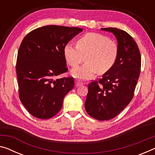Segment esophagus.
Here are the masks:
<instances>
[{"mask_svg": "<svg viewBox=\"0 0 155 155\" xmlns=\"http://www.w3.org/2000/svg\"><path fill=\"white\" fill-rule=\"evenodd\" d=\"M82 84V83L80 82L79 80H75V86H76V87H78V86H80Z\"/></svg>", "mask_w": 155, "mask_h": 155, "instance_id": "34e87169", "label": "esophagus"}]
</instances>
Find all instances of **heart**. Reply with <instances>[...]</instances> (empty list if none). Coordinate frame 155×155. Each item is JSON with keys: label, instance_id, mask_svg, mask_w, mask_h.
<instances>
[{"label": "heart", "instance_id": "heart-1", "mask_svg": "<svg viewBox=\"0 0 155 155\" xmlns=\"http://www.w3.org/2000/svg\"><path fill=\"white\" fill-rule=\"evenodd\" d=\"M76 46L66 44L64 54L67 63L75 67L84 61L80 67L71 70L73 77L81 80H89L99 72L104 73L112 68L118 57V46L115 41L104 35L89 32L77 40Z\"/></svg>", "mask_w": 155, "mask_h": 155}]
</instances>
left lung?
Returning a JSON list of instances; mask_svg holds the SVG:
<instances>
[{
  "label": "left lung",
  "mask_w": 155,
  "mask_h": 155,
  "mask_svg": "<svg viewBox=\"0 0 155 155\" xmlns=\"http://www.w3.org/2000/svg\"><path fill=\"white\" fill-rule=\"evenodd\" d=\"M101 30L116 37L118 57L102 78L89 83L84 106L91 117L108 120L120 114L132 101L141 71V58L137 43L125 31L116 28Z\"/></svg>",
  "instance_id": "8db88e82"
}]
</instances>
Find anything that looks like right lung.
<instances>
[{
  "label": "right lung",
  "mask_w": 155,
  "mask_h": 155,
  "mask_svg": "<svg viewBox=\"0 0 155 155\" xmlns=\"http://www.w3.org/2000/svg\"><path fill=\"white\" fill-rule=\"evenodd\" d=\"M81 32L80 28L46 25L28 33L21 42L16 66L19 97L35 117L55 116L74 87L73 78L56 77L68 71L64 47Z\"/></svg>",
  "instance_id": "1"
}]
</instances>
